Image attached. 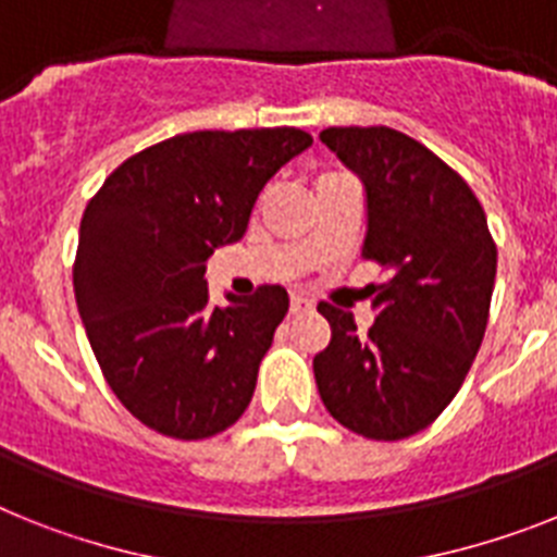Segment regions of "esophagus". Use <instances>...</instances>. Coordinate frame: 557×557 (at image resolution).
I'll use <instances>...</instances> for the list:
<instances>
[{"instance_id": "obj_1", "label": "esophagus", "mask_w": 557, "mask_h": 557, "mask_svg": "<svg viewBox=\"0 0 557 557\" xmlns=\"http://www.w3.org/2000/svg\"><path fill=\"white\" fill-rule=\"evenodd\" d=\"M312 310V301L310 298H305V296H293L289 298V312H310Z\"/></svg>"}]
</instances>
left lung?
I'll use <instances>...</instances> for the list:
<instances>
[{
	"label": "left lung",
	"mask_w": 557,
	"mask_h": 557,
	"mask_svg": "<svg viewBox=\"0 0 557 557\" xmlns=\"http://www.w3.org/2000/svg\"><path fill=\"white\" fill-rule=\"evenodd\" d=\"M321 141L364 182L361 256L375 324L321 301L330 344L312 358L330 416L372 441L421 433L447 410L484 342L498 250L481 201L433 150L393 127H327Z\"/></svg>",
	"instance_id": "obj_1"
}]
</instances>
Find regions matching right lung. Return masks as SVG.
I'll use <instances>...</instances> for the list:
<instances>
[{
	"label": "right lung",
	"mask_w": 557,
	"mask_h": 557,
	"mask_svg": "<svg viewBox=\"0 0 557 557\" xmlns=\"http://www.w3.org/2000/svg\"><path fill=\"white\" fill-rule=\"evenodd\" d=\"M312 145L298 127L196 131L119 164L87 201L73 293L104 381L145 426L199 441L247 410L287 289L210 305L205 261L245 236L278 168Z\"/></svg>",
	"instance_id": "1"
}]
</instances>
